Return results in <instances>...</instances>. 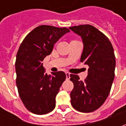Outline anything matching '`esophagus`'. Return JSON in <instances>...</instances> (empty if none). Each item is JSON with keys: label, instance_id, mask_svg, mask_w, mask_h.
<instances>
[{"label": "esophagus", "instance_id": "1", "mask_svg": "<svg viewBox=\"0 0 126 126\" xmlns=\"http://www.w3.org/2000/svg\"><path fill=\"white\" fill-rule=\"evenodd\" d=\"M66 74V78H67V79H69V78H70V74L69 73V72H66L65 73Z\"/></svg>", "mask_w": 126, "mask_h": 126}]
</instances>
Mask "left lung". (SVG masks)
Segmentation results:
<instances>
[{
	"label": "left lung",
	"instance_id": "obj_1",
	"mask_svg": "<svg viewBox=\"0 0 126 126\" xmlns=\"http://www.w3.org/2000/svg\"><path fill=\"white\" fill-rule=\"evenodd\" d=\"M69 29L82 37L84 50L80 61L89 66L84 82L78 75L70 74L74 83L71 105L77 111L90 113L99 108L109 94L115 76L114 50L108 38L94 26L85 24Z\"/></svg>",
	"mask_w": 126,
	"mask_h": 126
}]
</instances>
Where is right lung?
<instances>
[{
    "instance_id": "obj_1",
    "label": "right lung",
    "mask_w": 126,
    "mask_h": 126,
    "mask_svg": "<svg viewBox=\"0 0 126 126\" xmlns=\"http://www.w3.org/2000/svg\"><path fill=\"white\" fill-rule=\"evenodd\" d=\"M69 32L67 28L42 25L26 36L19 48L15 61L16 84L26 108L44 115L55 107V98L66 78L63 71L45 74L42 63L52 52L54 44Z\"/></svg>"
}]
</instances>
